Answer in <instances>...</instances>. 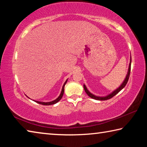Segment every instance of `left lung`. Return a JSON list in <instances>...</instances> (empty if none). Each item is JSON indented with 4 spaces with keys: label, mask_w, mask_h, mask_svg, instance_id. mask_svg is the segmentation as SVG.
<instances>
[{
    "label": "left lung",
    "mask_w": 147,
    "mask_h": 147,
    "mask_svg": "<svg viewBox=\"0 0 147 147\" xmlns=\"http://www.w3.org/2000/svg\"><path fill=\"white\" fill-rule=\"evenodd\" d=\"M131 59L130 58V64H129V67H128V73L126 74V76L125 79H124V82H123V84H121L120 86V87H119V88L115 89V91H113L112 93H110L108 95H107L106 96H95L93 94L91 93L90 92L88 91V89H87L86 86L85 85H84V90H85L86 93L88 94V95L89 96V97H91V98H93V99H95V100H108V99L109 98H111L115 95V94H117L119 91H120L121 89H123L125 86L126 85V84H127L128 81V79H129V77H130V69H131Z\"/></svg>",
    "instance_id": "obj_1"
}]
</instances>
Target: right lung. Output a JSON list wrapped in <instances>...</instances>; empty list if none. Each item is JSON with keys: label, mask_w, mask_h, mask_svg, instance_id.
I'll use <instances>...</instances> for the list:
<instances>
[{"label": "right lung", "mask_w": 147, "mask_h": 147, "mask_svg": "<svg viewBox=\"0 0 147 147\" xmlns=\"http://www.w3.org/2000/svg\"><path fill=\"white\" fill-rule=\"evenodd\" d=\"M67 80L65 81V82L64 83L63 87H62V89H61V93H60V94H59V96H58V97L56 99V100H54L53 101H51V102H39V101H36V100H34V101L38 103V104H42V105H46V106L52 105V104H54L57 103V102H59V100H61V98H62V96H63V93H64V87H65V86L67 82Z\"/></svg>", "instance_id": "1"}]
</instances>
